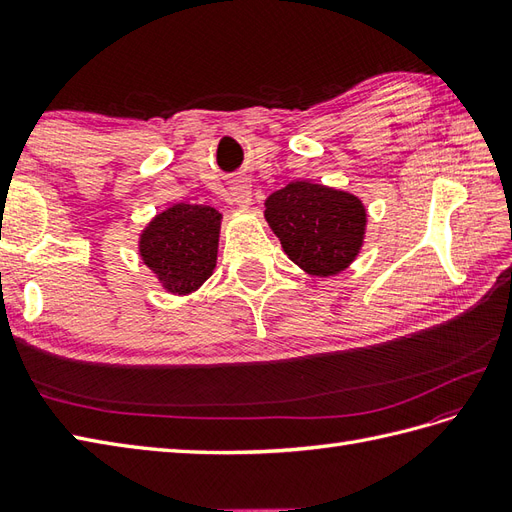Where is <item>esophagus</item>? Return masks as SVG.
Segmentation results:
<instances>
[{
	"label": "esophagus",
	"instance_id": "obj_1",
	"mask_svg": "<svg viewBox=\"0 0 512 512\" xmlns=\"http://www.w3.org/2000/svg\"><path fill=\"white\" fill-rule=\"evenodd\" d=\"M231 196H233V201H235V205H240V207H248L251 205V201H253V190H251V183H248L246 179H235L233 183H231Z\"/></svg>",
	"mask_w": 512,
	"mask_h": 512
}]
</instances>
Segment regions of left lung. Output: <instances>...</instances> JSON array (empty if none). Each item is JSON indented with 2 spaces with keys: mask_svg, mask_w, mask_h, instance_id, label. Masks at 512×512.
I'll return each instance as SVG.
<instances>
[{
  "mask_svg": "<svg viewBox=\"0 0 512 512\" xmlns=\"http://www.w3.org/2000/svg\"><path fill=\"white\" fill-rule=\"evenodd\" d=\"M266 222L285 255L311 277H335L357 259L368 225L359 196L292 181L266 199Z\"/></svg>",
  "mask_w": 512,
  "mask_h": 512,
  "instance_id": "left-lung-1",
  "label": "left lung"
}]
</instances>
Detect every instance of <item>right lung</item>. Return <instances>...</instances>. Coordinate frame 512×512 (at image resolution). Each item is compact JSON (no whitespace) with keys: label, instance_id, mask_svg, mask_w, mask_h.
I'll return each instance as SVG.
<instances>
[{"label":"right lung","instance_id":"add662e5","mask_svg":"<svg viewBox=\"0 0 512 512\" xmlns=\"http://www.w3.org/2000/svg\"><path fill=\"white\" fill-rule=\"evenodd\" d=\"M220 218L209 205L175 203L142 229L138 255L168 294L188 296L212 277Z\"/></svg>","mask_w":512,"mask_h":512}]
</instances>
